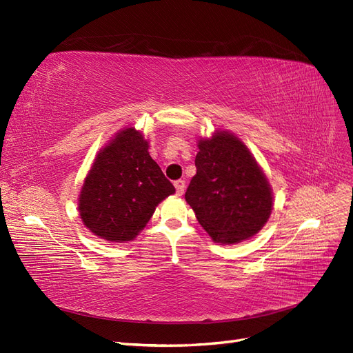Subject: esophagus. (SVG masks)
<instances>
[{"label": "esophagus", "instance_id": "esophagus-1", "mask_svg": "<svg viewBox=\"0 0 353 353\" xmlns=\"http://www.w3.org/2000/svg\"><path fill=\"white\" fill-rule=\"evenodd\" d=\"M174 185H175V190H176L178 196H182V194H184V191H185V181L178 179V181H175Z\"/></svg>", "mask_w": 353, "mask_h": 353}]
</instances>
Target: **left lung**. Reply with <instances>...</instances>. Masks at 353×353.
Instances as JSON below:
<instances>
[{
    "label": "left lung",
    "instance_id": "left-lung-1",
    "mask_svg": "<svg viewBox=\"0 0 353 353\" xmlns=\"http://www.w3.org/2000/svg\"><path fill=\"white\" fill-rule=\"evenodd\" d=\"M197 174L185 201L199 223L219 244H238L259 234L273 210L269 179L234 132L216 130L199 140Z\"/></svg>",
    "mask_w": 353,
    "mask_h": 353
}]
</instances>
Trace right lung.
Masks as SVG:
<instances>
[{
	"label": "right lung",
	"mask_w": 353,
	"mask_h": 353,
	"mask_svg": "<svg viewBox=\"0 0 353 353\" xmlns=\"http://www.w3.org/2000/svg\"><path fill=\"white\" fill-rule=\"evenodd\" d=\"M175 192L149 154V141L134 127L119 130L102 148L84 178L79 214L105 241H132L156 205Z\"/></svg>",
	"instance_id": "obj_1"
}]
</instances>
